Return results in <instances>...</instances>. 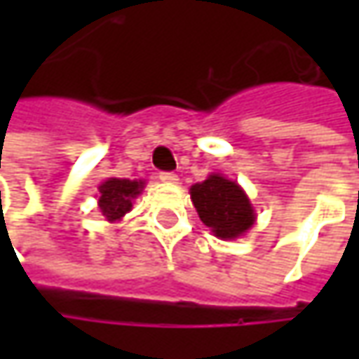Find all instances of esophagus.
Masks as SVG:
<instances>
[{
	"label": "esophagus",
	"instance_id": "34e87169",
	"mask_svg": "<svg viewBox=\"0 0 359 359\" xmlns=\"http://www.w3.org/2000/svg\"><path fill=\"white\" fill-rule=\"evenodd\" d=\"M159 180H161L163 184H177V182H180V177L173 172H161L159 173Z\"/></svg>",
	"mask_w": 359,
	"mask_h": 359
}]
</instances>
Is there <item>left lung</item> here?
I'll use <instances>...</instances> for the list:
<instances>
[{
	"mask_svg": "<svg viewBox=\"0 0 359 359\" xmlns=\"http://www.w3.org/2000/svg\"><path fill=\"white\" fill-rule=\"evenodd\" d=\"M200 219L222 240H233L254 226L255 214L245 191L236 182L212 173L189 189Z\"/></svg>",
	"mask_w": 359,
	"mask_h": 359,
	"instance_id": "obj_1",
	"label": "left lung"
}]
</instances>
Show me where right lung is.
<instances>
[{
  "label": "right lung",
  "instance_id": "obj_1",
  "mask_svg": "<svg viewBox=\"0 0 359 359\" xmlns=\"http://www.w3.org/2000/svg\"><path fill=\"white\" fill-rule=\"evenodd\" d=\"M144 189L142 180H119L109 177L100 186L97 205L107 222H118L131 210V200Z\"/></svg>",
  "mask_w": 359,
  "mask_h": 359
}]
</instances>
